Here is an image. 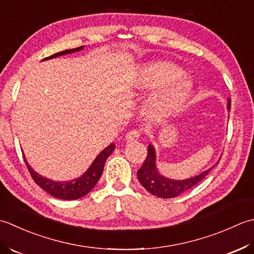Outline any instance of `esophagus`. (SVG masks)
I'll return each instance as SVG.
<instances>
[{"instance_id":"esophagus-1","label":"esophagus","mask_w":254,"mask_h":254,"mask_svg":"<svg viewBox=\"0 0 254 254\" xmlns=\"http://www.w3.org/2000/svg\"><path fill=\"white\" fill-rule=\"evenodd\" d=\"M139 138H140V131L137 130V129H133V130H130L126 134L127 141H136Z\"/></svg>"}]
</instances>
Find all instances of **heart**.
I'll return each mask as SVG.
<instances>
[{"label":"heart","instance_id":"obj_1","mask_svg":"<svg viewBox=\"0 0 254 254\" xmlns=\"http://www.w3.org/2000/svg\"><path fill=\"white\" fill-rule=\"evenodd\" d=\"M137 83L141 89H156L149 101L154 115L162 116L178 110L188 100L193 83L182 70L169 64H149L139 72Z\"/></svg>","mask_w":254,"mask_h":254}]
</instances>
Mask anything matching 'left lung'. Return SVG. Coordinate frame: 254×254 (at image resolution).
I'll return each instance as SVG.
<instances>
[{
  "label": "left lung",
  "mask_w": 254,
  "mask_h": 254,
  "mask_svg": "<svg viewBox=\"0 0 254 254\" xmlns=\"http://www.w3.org/2000/svg\"><path fill=\"white\" fill-rule=\"evenodd\" d=\"M231 102L230 98L228 100V110H230ZM156 150H154L152 144L148 146V156L144 160L142 167L138 170L137 177L139 182L146 189L149 193L161 198H172L177 197L183 192L190 190L196 184H198L211 170L215 168L216 164L210 169L204 171L196 177L186 179V180H172L169 178H164L163 175L159 173L156 167Z\"/></svg>",
  "instance_id": "1"
}]
</instances>
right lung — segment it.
I'll return each mask as SVG.
<instances>
[{"instance_id": "obj_1", "label": "right lung", "mask_w": 254, "mask_h": 254, "mask_svg": "<svg viewBox=\"0 0 254 254\" xmlns=\"http://www.w3.org/2000/svg\"><path fill=\"white\" fill-rule=\"evenodd\" d=\"M83 48L84 46H81V47H77L74 49L60 51V53H57L53 56L47 57V58H45L44 60H49L59 56L73 54L75 51H80ZM114 150H115V144L111 143L110 146L106 147L95 158L94 161H93V163L91 164V167L86 170V172L82 174L80 178L72 181H68V182H55L53 180L41 177V175L36 173L35 171L30 168L28 162L26 161L25 156H24V161L26 163V167H27L29 171L30 175H32L33 180L35 181L36 184L40 186L41 189L45 190L46 192L49 193L50 195H53L56 198L72 200V199H77V198L83 197L84 195L91 192L93 188H94L96 183L98 182V180H100L106 160L111 156V153L114 151Z\"/></svg>"}]
</instances>
